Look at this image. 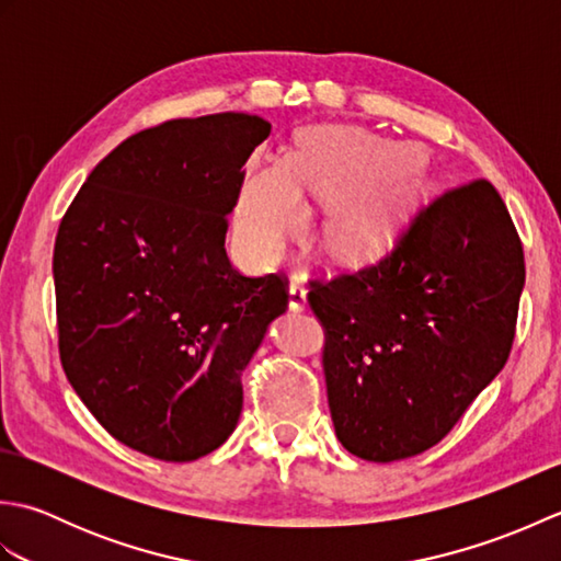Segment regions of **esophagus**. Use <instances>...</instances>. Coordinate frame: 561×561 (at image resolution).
<instances>
[{
    "instance_id": "1",
    "label": "esophagus",
    "mask_w": 561,
    "mask_h": 561,
    "mask_svg": "<svg viewBox=\"0 0 561 561\" xmlns=\"http://www.w3.org/2000/svg\"><path fill=\"white\" fill-rule=\"evenodd\" d=\"M289 308H291V311H296V313H301V311H306V308H308L306 289H304V284L296 279V277L289 284Z\"/></svg>"
}]
</instances>
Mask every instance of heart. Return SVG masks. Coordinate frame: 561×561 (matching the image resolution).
Instances as JSON below:
<instances>
[{
  "instance_id": "b5f03b06",
  "label": "heart",
  "mask_w": 561,
  "mask_h": 561,
  "mask_svg": "<svg viewBox=\"0 0 561 561\" xmlns=\"http://www.w3.org/2000/svg\"><path fill=\"white\" fill-rule=\"evenodd\" d=\"M299 190L323 199L348 195L330 214L328 245L335 257L359 265L396 243L426 193V173L408 149L383 139L356 129H313L287 163H265L248 175L236 229L255 257H279L306 224Z\"/></svg>"
}]
</instances>
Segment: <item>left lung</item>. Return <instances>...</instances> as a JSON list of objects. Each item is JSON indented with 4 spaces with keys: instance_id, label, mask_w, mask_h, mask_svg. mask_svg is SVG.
Segmentation results:
<instances>
[{
    "instance_id": "left-lung-1",
    "label": "left lung",
    "mask_w": 561,
    "mask_h": 561,
    "mask_svg": "<svg viewBox=\"0 0 561 561\" xmlns=\"http://www.w3.org/2000/svg\"><path fill=\"white\" fill-rule=\"evenodd\" d=\"M523 284L518 231L484 178L428 202L376 265L311 282L340 444L371 462L436 446L504 368Z\"/></svg>"
}]
</instances>
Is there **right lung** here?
Masks as SVG:
<instances>
[{"mask_svg": "<svg viewBox=\"0 0 561 561\" xmlns=\"http://www.w3.org/2000/svg\"><path fill=\"white\" fill-rule=\"evenodd\" d=\"M270 123L178 117L117 145L59 221V362L121 444L165 462L217 450L243 410L241 374L287 311L279 274L226 257L243 165Z\"/></svg>", "mask_w": 561, "mask_h": 561, "instance_id": "right-lung-1", "label": "right lung"}]
</instances>
